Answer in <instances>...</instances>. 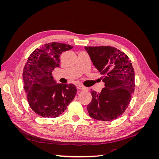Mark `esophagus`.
<instances>
[{"mask_svg":"<svg viewBox=\"0 0 159 159\" xmlns=\"http://www.w3.org/2000/svg\"><path fill=\"white\" fill-rule=\"evenodd\" d=\"M77 88H78V89H79L80 90H83V91H87L88 90L87 88L84 87V86L81 85H78V86H77Z\"/></svg>","mask_w":159,"mask_h":159,"instance_id":"1","label":"esophagus"}]
</instances>
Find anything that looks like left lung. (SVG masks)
Returning a JSON list of instances; mask_svg holds the SVG:
<instances>
[{
    "instance_id": "left-lung-1",
    "label": "left lung",
    "mask_w": 159,
    "mask_h": 159,
    "mask_svg": "<svg viewBox=\"0 0 159 159\" xmlns=\"http://www.w3.org/2000/svg\"><path fill=\"white\" fill-rule=\"evenodd\" d=\"M93 64L103 75L105 88L91 91L92 99L87 109L90 117L112 121L128 107L134 91V71L129 57L111 46H85Z\"/></svg>"
}]
</instances>
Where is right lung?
<instances>
[{
    "instance_id": "right-lung-1",
    "label": "right lung",
    "mask_w": 159,
    "mask_h": 159,
    "mask_svg": "<svg viewBox=\"0 0 159 159\" xmlns=\"http://www.w3.org/2000/svg\"><path fill=\"white\" fill-rule=\"evenodd\" d=\"M73 46L52 42L36 49L23 70L25 90L30 107L46 118L58 117L66 109L77 93L74 84H57L52 71L60 67V55Z\"/></svg>"
}]
</instances>
